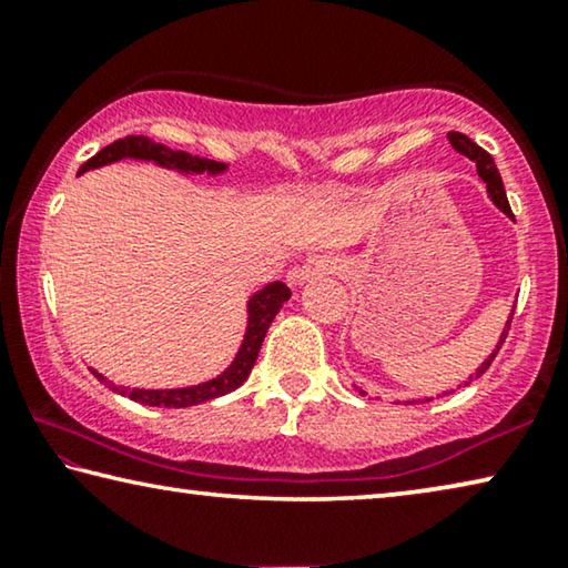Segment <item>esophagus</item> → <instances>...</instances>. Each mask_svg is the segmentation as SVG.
Returning a JSON list of instances; mask_svg holds the SVG:
<instances>
[{"mask_svg": "<svg viewBox=\"0 0 568 568\" xmlns=\"http://www.w3.org/2000/svg\"><path fill=\"white\" fill-rule=\"evenodd\" d=\"M342 273V262L332 260V257H311L303 262L298 267L287 270V281L293 285H303L308 277H318V275H336Z\"/></svg>", "mask_w": 568, "mask_h": 568, "instance_id": "1", "label": "esophagus"}]
</instances>
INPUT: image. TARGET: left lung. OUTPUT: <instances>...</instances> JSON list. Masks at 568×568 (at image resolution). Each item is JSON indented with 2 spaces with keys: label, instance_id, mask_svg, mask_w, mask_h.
<instances>
[{
  "label": "left lung",
  "instance_id": "obj_1",
  "mask_svg": "<svg viewBox=\"0 0 568 568\" xmlns=\"http://www.w3.org/2000/svg\"><path fill=\"white\" fill-rule=\"evenodd\" d=\"M448 142H452V148L456 150V152H462V155H467L469 160H474V163H477V173H479V178L481 181L487 183V193H489V199H493V203L497 209L503 211V214H507L510 219H515L513 216V211H510V203H507V196H505V185H503V178H500V171H497V165H495V160H493V155H489L487 150H481L477 142H471L467 134H462V132H448ZM515 311V308H513ZM510 324H513V313H510V318H507V324H505V332H503V336H500V342H497V349L489 354V357L481 362V367L477 369V377L479 375H485L487 372V367L493 365V359L497 357V352H500V346L505 344V338H507V332H510ZM474 377H469V383H471ZM469 383H464V385H469ZM444 395H448V393H444Z\"/></svg>",
  "mask_w": 568,
  "mask_h": 568
}]
</instances>
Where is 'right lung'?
I'll list each match as a JSON object with an SVG mask.
<instances>
[{
	"label": "right lung",
	"mask_w": 568,
	"mask_h": 568,
	"mask_svg": "<svg viewBox=\"0 0 568 568\" xmlns=\"http://www.w3.org/2000/svg\"><path fill=\"white\" fill-rule=\"evenodd\" d=\"M124 158L150 160V163H158V165L171 168V171H181V173H211V175H216V173L226 171V165L216 163V160L189 155V152L171 150V148L160 145V142H152L148 138H142V134H132V138L116 140V142H112V145H106L104 150H99L94 158L87 160V163L81 165L79 175L91 171V168L116 163V160H124ZM287 298H291V291H287V285L281 283V281L270 283V285L262 287V291L252 295L250 303H247V313H250L247 334H244V342L240 346V352H236L232 365L226 367L219 377L209 379V383L191 385V387H175V390H142V387H132V390H130V387H120L114 383H106V379L94 369H91V372H94L99 379H104V383L112 387L114 393L130 397V400H134V403L155 405V408H189V405L214 400V397H222L226 393L236 390V387H240L244 379L250 377V372L257 362L262 338H265L270 324H273V318L277 316V311L283 308V303Z\"/></svg>",
	"instance_id": "obj_1"
}]
</instances>
